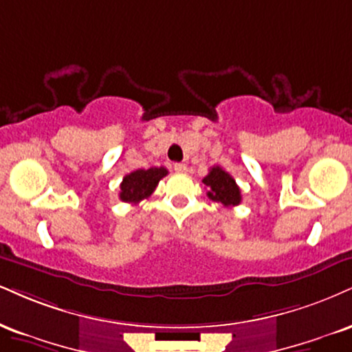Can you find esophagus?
<instances>
[{
  "mask_svg": "<svg viewBox=\"0 0 352 352\" xmlns=\"http://www.w3.org/2000/svg\"><path fill=\"white\" fill-rule=\"evenodd\" d=\"M173 170L179 172V173H187L188 167L185 164H175V165H173Z\"/></svg>",
  "mask_w": 352,
  "mask_h": 352,
  "instance_id": "obj_1",
  "label": "esophagus"
}]
</instances>
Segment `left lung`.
Wrapping results in <instances>:
<instances>
[{
  "label": "left lung",
  "mask_w": 352,
  "mask_h": 352,
  "mask_svg": "<svg viewBox=\"0 0 352 352\" xmlns=\"http://www.w3.org/2000/svg\"><path fill=\"white\" fill-rule=\"evenodd\" d=\"M203 184L208 187V195L210 200L221 203L223 206L230 208V206H236L241 203V190L236 184V180L228 173L223 170L219 165L217 167H211L208 175L203 179Z\"/></svg>",
  "instance_id": "1"
}]
</instances>
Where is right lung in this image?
<instances>
[{"mask_svg": "<svg viewBox=\"0 0 352 352\" xmlns=\"http://www.w3.org/2000/svg\"><path fill=\"white\" fill-rule=\"evenodd\" d=\"M167 173L165 167H151L147 170L139 168L128 173L121 182L120 198L126 203H139L144 198H149L157 187L159 180Z\"/></svg>", "mask_w": 352, "mask_h": 352, "instance_id": "1", "label": "right lung"}]
</instances>
